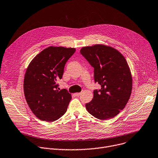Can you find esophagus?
I'll list each match as a JSON object with an SVG mask.
<instances>
[{"mask_svg": "<svg viewBox=\"0 0 158 158\" xmlns=\"http://www.w3.org/2000/svg\"><path fill=\"white\" fill-rule=\"evenodd\" d=\"M80 94H81V93H75V95L78 97V96H79Z\"/></svg>", "mask_w": 158, "mask_h": 158, "instance_id": "esophagus-1", "label": "esophagus"}]
</instances>
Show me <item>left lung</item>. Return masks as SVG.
Wrapping results in <instances>:
<instances>
[{
	"mask_svg": "<svg viewBox=\"0 0 158 158\" xmlns=\"http://www.w3.org/2000/svg\"><path fill=\"white\" fill-rule=\"evenodd\" d=\"M80 53L94 68V80L101 89L85 104L95 118H114L125 107L131 93L132 77L124 56L116 48L102 44L83 47Z\"/></svg>",
	"mask_w": 158,
	"mask_h": 158,
	"instance_id": "8db88e82",
	"label": "left lung"
}]
</instances>
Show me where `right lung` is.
<instances>
[{
  "instance_id": "add662e5",
  "label": "right lung",
  "mask_w": 158,
  "mask_h": 158,
  "mask_svg": "<svg viewBox=\"0 0 158 158\" xmlns=\"http://www.w3.org/2000/svg\"><path fill=\"white\" fill-rule=\"evenodd\" d=\"M75 48L50 46L29 64L24 78V94L30 110L39 119L52 122L66 112L71 95L58 88L67 60Z\"/></svg>"
}]
</instances>
